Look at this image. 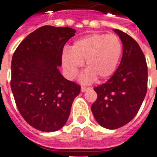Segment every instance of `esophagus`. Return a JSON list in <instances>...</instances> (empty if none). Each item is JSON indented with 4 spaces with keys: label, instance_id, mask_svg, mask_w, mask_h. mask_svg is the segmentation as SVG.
Returning a JSON list of instances; mask_svg holds the SVG:
<instances>
[{
    "label": "esophagus",
    "instance_id": "esophagus-1",
    "mask_svg": "<svg viewBox=\"0 0 157 157\" xmlns=\"http://www.w3.org/2000/svg\"><path fill=\"white\" fill-rule=\"evenodd\" d=\"M90 90V87H85V86H81V92H86V91Z\"/></svg>",
    "mask_w": 157,
    "mask_h": 157
}]
</instances>
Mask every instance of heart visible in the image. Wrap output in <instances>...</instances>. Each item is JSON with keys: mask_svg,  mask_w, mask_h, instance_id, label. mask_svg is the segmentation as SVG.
I'll list each match as a JSON object with an SVG mask.
<instances>
[{"mask_svg": "<svg viewBox=\"0 0 157 157\" xmlns=\"http://www.w3.org/2000/svg\"><path fill=\"white\" fill-rule=\"evenodd\" d=\"M122 54V42L117 36L91 34L76 40L71 51L64 50L62 63L67 77L73 79L85 62L86 70L80 77L89 84L96 78L102 81L114 73Z\"/></svg>", "mask_w": 157, "mask_h": 157, "instance_id": "heart-1", "label": "heart"}]
</instances>
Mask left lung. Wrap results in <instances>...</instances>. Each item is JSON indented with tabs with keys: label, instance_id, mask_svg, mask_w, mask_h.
Here are the masks:
<instances>
[{
	"label": "left lung",
	"instance_id": "8db88e82",
	"mask_svg": "<svg viewBox=\"0 0 157 157\" xmlns=\"http://www.w3.org/2000/svg\"><path fill=\"white\" fill-rule=\"evenodd\" d=\"M123 54L118 68L106 83L94 89L97 99L91 111L101 126L115 129L124 126L139 112L147 90L146 59L136 40L118 29Z\"/></svg>",
	"mask_w": 157,
	"mask_h": 157
}]
</instances>
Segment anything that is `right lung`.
<instances>
[{
  "label": "right lung",
  "mask_w": 157,
  "mask_h": 157,
  "mask_svg": "<svg viewBox=\"0 0 157 157\" xmlns=\"http://www.w3.org/2000/svg\"><path fill=\"white\" fill-rule=\"evenodd\" d=\"M75 33L67 27H40L26 36L12 57L10 86L16 106L27 123L40 131L61 129L81 91L59 70L64 45Z\"/></svg>",
  "instance_id": "right-lung-1"
}]
</instances>
